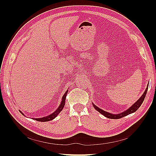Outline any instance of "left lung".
I'll return each mask as SVG.
<instances>
[{"label": "left lung", "instance_id": "1", "mask_svg": "<svg viewBox=\"0 0 156 156\" xmlns=\"http://www.w3.org/2000/svg\"><path fill=\"white\" fill-rule=\"evenodd\" d=\"M147 90H148V87L147 88H146L144 92L143 93V94L142 95V96H141L139 100L136 101L134 104L132 105L131 107H130L128 109H127L126 111H124L122 113H120V114H118V115H114V114H111V113H109V112H107L106 111H104L103 110L101 109V108H100L99 107H98L97 106H96L94 104V103H92L93 104V106L94 107V108H95L96 110H97L99 112H100L101 115H103V116H105V117L108 118V119H121V118L124 117V116H126L127 115H128L129 114H131V113L133 112H135L136 110L138 109V108L140 107V106L141 105V104H142L144 98H145V96L146 95V93H147Z\"/></svg>", "mask_w": 156, "mask_h": 156}]
</instances>
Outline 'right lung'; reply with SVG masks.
I'll list each match as a JSON object with an SVG mask.
<instances>
[{"label":"right lung","instance_id":"add662e5","mask_svg":"<svg viewBox=\"0 0 156 156\" xmlns=\"http://www.w3.org/2000/svg\"><path fill=\"white\" fill-rule=\"evenodd\" d=\"M67 94H68V90L66 92L65 94H64V96H63L62 99V101H61V103L60 104V105L58 107L57 109H56L54 112H53V113H52V114H51L50 115H49L48 116L40 118V119H34V120H36L37 121H39V122H48V121H50V120H53L55 118H56V116H57L59 114V113L60 112V111H62V110L63 109V108H64V105H65L66 98ZM21 113L23 115V112H21Z\"/></svg>","mask_w":156,"mask_h":156}]
</instances>
